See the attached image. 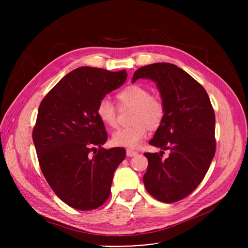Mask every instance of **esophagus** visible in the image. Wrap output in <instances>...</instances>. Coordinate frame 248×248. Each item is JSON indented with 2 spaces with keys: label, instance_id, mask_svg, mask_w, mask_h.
Returning a JSON list of instances; mask_svg holds the SVG:
<instances>
[{
  "label": "esophagus",
  "instance_id": "esophagus-1",
  "mask_svg": "<svg viewBox=\"0 0 248 248\" xmlns=\"http://www.w3.org/2000/svg\"><path fill=\"white\" fill-rule=\"evenodd\" d=\"M138 153L136 152V151H134V150H130V149H127L126 150V156L127 157H133V156H135V155H137Z\"/></svg>",
  "mask_w": 248,
  "mask_h": 248
}]
</instances>
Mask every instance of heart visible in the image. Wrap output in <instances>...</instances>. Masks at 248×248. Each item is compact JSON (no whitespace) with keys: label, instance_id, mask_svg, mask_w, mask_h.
Masks as SVG:
<instances>
[{"label":"heart","instance_id":"heart-1","mask_svg":"<svg viewBox=\"0 0 248 248\" xmlns=\"http://www.w3.org/2000/svg\"><path fill=\"white\" fill-rule=\"evenodd\" d=\"M121 108H132L131 125L120 128L112 135V143L118 147L134 148L145 137L147 128L154 130L160 126L165 116V105L162 99L142 85L131 84L117 94ZM98 118L110 127L117 125L118 109L108 99L102 98L97 105Z\"/></svg>","mask_w":248,"mask_h":248}]
</instances>
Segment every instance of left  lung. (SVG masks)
Returning <instances> with one entry per match:
<instances>
[{
    "label": "left lung",
    "mask_w": 248,
    "mask_h": 248,
    "mask_svg": "<svg viewBox=\"0 0 248 248\" xmlns=\"http://www.w3.org/2000/svg\"><path fill=\"white\" fill-rule=\"evenodd\" d=\"M156 82L165 116L149 144L164 153H144L148 168L143 183L150 195L173 203L188 196L202 182L216 151L215 113L203 86L184 69L169 62L138 68L132 82Z\"/></svg>",
    "instance_id": "8db88e82"
}]
</instances>
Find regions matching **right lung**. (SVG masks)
Listing matches in <instances>:
<instances>
[{
	"label": "right lung",
	"instance_id": "1",
	"mask_svg": "<svg viewBox=\"0 0 248 248\" xmlns=\"http://www.w3.org/2000/svg\"><path fill=\"white\" fill-rule=\"evenodd\" d=\"M125 69L81 66L63 77L42 100L32 132L41 170L56 195L78 210H93L110 196L124 148L104 149L99 101L126 80ZM98 149L97 150L96 148Z\"/></svg>",
	"mask_w": 248,
	"mask_h": 248
}]
</instances>
